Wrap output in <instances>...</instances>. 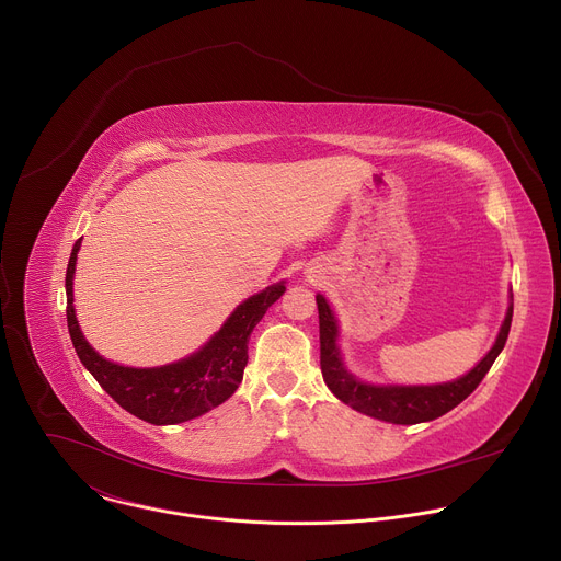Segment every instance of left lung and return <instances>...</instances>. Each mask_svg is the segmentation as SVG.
<instances>
[{
  "label": "left lung",
  "mask_w": 561,
  "mask_h": 561,
  "mask_svg": "<svg viewBox=\"0 0 561 561\" xmlns=\"http://www.w3.org/2000/svg\"><path fill=\"white\" fill-rule=\"evenodd\" d=\"M317 310H319V364H322V375L327 386L333 390L337 399L351 409L390 422V424H420L431 422L448 411H453L457 404L482 383L486 373L491 370L493 362L506 346L511 322H513V304L508 306L506 319L502 324V331L497 335L495 346L489 351V355L479 362L468 375L439 386H370L362 383L348 370L344 368L340 359L337 348V324L335 317L322 295H317Z\"/></svg>",
  "instance_id": "8db88e82"
}]
</instances>
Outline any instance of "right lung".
<instances>
[{"label": "right lung", "instance_id": "right-lung-1", "mask_svg": "<svg viewBox=\"0 0 561 561\" xmlns=\"http://www.w3.org/2000/svg\"><path fill=\"white\" fill-rule=\"evenodd\" d=\"M79 247H82V239L75 242L66 268L68 333L79 362L91 370L115 402L130 415L154 426L195 420L226 402L242 383L249 362V337L266 314L268 306L284 295V282L273 284L249 297L244 304H239L226 319L221 331L215 333V337L195 355L162 368H128L98 355L77 327L72 308V273Z\"/></svg>", "mask_w": 561, "mask_h": 561}]
</instances>
